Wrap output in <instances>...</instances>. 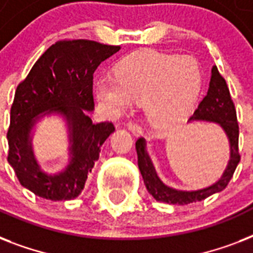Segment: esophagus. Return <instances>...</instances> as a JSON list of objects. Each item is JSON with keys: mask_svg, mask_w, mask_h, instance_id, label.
<instances>
[{"mask_svg": "<svg viewBox=\"0 0 253 253\" xmlns=\"http://www.w3.org/2000/svg\"><path fill=\"white\" fill-rule=\"evenodd\" d=\"M127 127H128V130L135 135H142L143 130H142V126L139 125L138 122H135V121H128L127 123Z\"/></svg>", "mask_w": 253, "mask_h": 253, "instance_id": "esophagus-1", "label": "esophagus"}]
</instances>
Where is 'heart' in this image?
<instances>
[{
    "label": "heart",
    "instance_id": "b5f03b06",
    "mask_svg": "<svg viewBox=\"0 0 253 253\" xmlns=\"http://www.w3.org/2000/svg\"><path fill=\"white\" fill-rule=\"evenodd\" d=\"M202 86V73L192 57L162 52L134 53L115 67L114 77L97 83V98L114 110L144 102L148 122L167 130L192 111Z\"/></svg>",
    "mask_w": 253,
    "mask_h": 253
}]
</instances>
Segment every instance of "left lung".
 I'll return each instance as SVG.
<instances>
[{
    "label": "left lung",
    "mask_w": 253,
    "mask_h": 253,
    "mask_svg": "<svg viewBox=\"0 0 253 253\" xmlns=\"http://www.w3.org/2000/svg\"><path fill=\"white\" fill-rule=\"evenodd\" d=\"M190 119H204V121L216 122L226 131L228 140H230V147H231V158H230L227 169L224 170L223 176L216 184L206 189H201L196 192H180L176 189L168 188L156 176L150 158L147 156L144 151V139L139 138L135 143V148L138 154L139 170L142 173L147 190L150 192V194H152L156 201L166 202V204L188 205L205 200L215 193L222 192L227 186L234 176L236 167L239 164V125L236 118V109L226 80L215 65L211 69V79H210L208 94L201 101Z\"/></svg>",
    "instance_id": "obj_1"
}]
</instances>
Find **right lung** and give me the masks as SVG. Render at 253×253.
<instances>
[{"mask_svg":"<svg viewBox=\"0 0 253 253\" xmlns=\"http://www.w3.org/2000/svg\"><path fill=\"white\" fill-rule=\"evenodd\" d=\"M119 48L89 39H61L38 59L18 84L10 110L7 162L22 186L34 194L65 201L83 192L103 142L115 131L113 122L94 123L87 115L94 107L93 75ZM45 110L60 111L73 125V162L56 176L39 170L28 144L32 118Z\"/></svg>","mask_w":253,"mask_h":253,"instance_id":"obj_1","label":"right lung"}]
</instances>
